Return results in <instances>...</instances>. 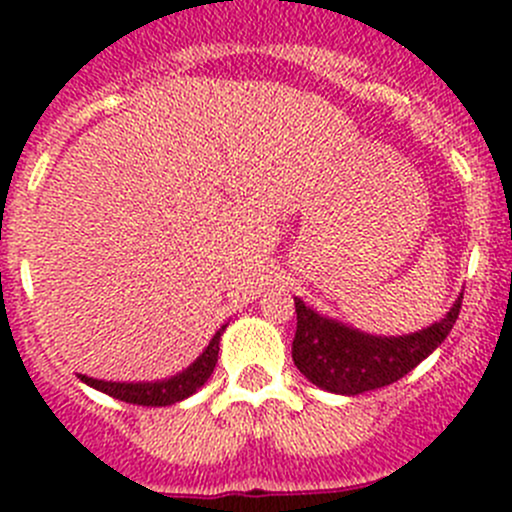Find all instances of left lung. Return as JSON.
I'll use <instances>...</instances> for the list:
<instances>
[{"mask_svg": "<svg viewBox=\"0 0 512 512\" xmlns=\"http://www.w3.org/2000/svg\"><path fill=\"white\" fill-rule=\"evenodd\" d=\"M461 299L433 327L406 337H369L344 324L319 317L294 299L297 332L292 342L294 366L319 389L356 396L381 389L416 369L451 334Z\"/></svg>", "mask_w": 512, "mask_h": 512, "instance_id": "1", "label": "left lung"}]
</instances>
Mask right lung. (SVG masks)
I'll return each mask as SVG.
<instances>
[{
	"label": "right lung",
	"instance_id": "right-lung-1",
	"mask_svg": "<svg viewBox=\"0 0 512 512\" xmlns=\"http://www.w3.org/2000/svg\"><path fill=\"white\" fill-rule=\"evenodd\" d=\"M225 332V327L220 329L213 337V342L208 344L203 354L183 371V374L173 376V379L156 381V384H116V381H98L91 376H81V381L94 389L103 391V394L113 396L118 401H126V404H138V406H170L175 401L188 399L190 394L200 389L205 381L213 374L215 364H218V352H220V334Z\"/></svg>",
	"mask_w": 512,
	"mask_h": 512
}]
</instances>
